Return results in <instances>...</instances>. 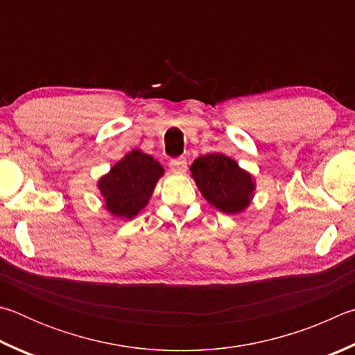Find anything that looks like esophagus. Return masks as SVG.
Returning <instances> with one entry per match:
<instances>
[{
    "mask_svg": "<svg viewBox=\"0 0 355 355\" xmlns=\"http://www.w3.org/2000/svg\"><path fill=\"white\" fill-rule=\"evenodd\" d=\"M170 168L174 173H184L187 170V160L185 157H178V159H171L170 160Z\"/></svg>",
    "mask_w": 355,
    "mask_h": 355,
    "instance_id": "esophagus-1",
    "label": "esophagus"
}]
</instances>
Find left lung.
<instances>
[{"instance_id": "obj_1", "label": "left lung", "mask_w": 355, "mask_h": 355, "mask_svg": "<svg viewBox=\"0 0 355 355\" xmlns=\"http://www.w3.org/2000/svg\"><path fill=\"white\" fill-rule=\"evenodd\" d=\"M202 196L225 214H239L250 206L256 189L250 173L225 154L212 153L198 157L190 166Z\"/></svg>"}]
</instances>
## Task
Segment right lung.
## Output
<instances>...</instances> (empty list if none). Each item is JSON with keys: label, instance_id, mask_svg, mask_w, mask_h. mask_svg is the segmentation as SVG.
<instances>
[{"label": "right lung", "instance_id": "add662e5", "mask_svg": "<svg viewBox=\"0 0 355 355\" xmlns=\"http://www.w3.org/2000/svg\"><path fill=\"white\" fill-rule=\"evenodd\" d=\"M164 168L153 155L134 149L99 179L105 209L118 218L130 220L146 206Z\"/></svg>", "mask_w": 355, "mask_h": 355}]
</instances>
